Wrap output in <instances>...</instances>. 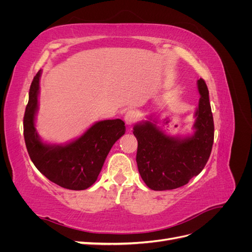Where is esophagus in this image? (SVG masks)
I'll use <instances>...</instances> for the list:
<instances>
[{
    "mask_svg": "<svg viewBox=\"0 0 252 252\" xmlns=\"http://www.w3.org/2000/svg\"><path fill=\"white\" fill-rule=\"evenodd\" d=\"M138 118H139V116H138V113H136V111L128 110L124 116V121L128 126H130V125L134 124L136 121H138Z\"/></svg>",
    "mask_w": 252,
    "mask_h": 252,
    "instance_id": "esophagus-1",
    "label": "esophagus"
}]
</instances>
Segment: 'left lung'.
I'll list each match as a JSON object with an SVG mask.
<instances>
[{
    "mask_svg": "<svg viewBox=\"0 0 252 252\" xmlns=\"http://www.w3.org/2000/svg\"><path fill=\"white\" fill-rule=\"evenodd\" d=\"M201 94L194 113V132L179 138L166 134L149 121L135 124L133 134L138 140L136 164L141 178L150 189L162 191L186 185L196 177L211 154L215 125L209 102V91L203 79L197 80Z\"/></svg>",
    "mask_w": 252,
    "mask_h": 252,
    "instance_id": "obj_1",
    "label": "left lung"
}]
</instances>
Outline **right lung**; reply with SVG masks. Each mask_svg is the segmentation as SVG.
I'll return each instance as SVG.
<instances>
[{
    "instance_id": "add662e5",
    "label": "right lung",
    "mask_w": 252,
    "mask_h": 252,
    "mask_svg": "<svg viewBox=\"0 0 252 252\" xmlns=\"http://www.w3.org/2000/svg\"><path fill=\"white\" fill-rule=\"evenodd\" d=\"M35 74L29 89L24 114V139L28 155L42 174L55 184L70 190L90 187L100 174L111 147L126 131L120 119L96 122L80 138L64 145L42 142L34 121L39 109L40 78Z\"/></svg>"
}]
</instances>
